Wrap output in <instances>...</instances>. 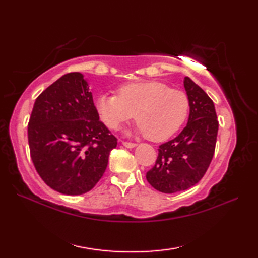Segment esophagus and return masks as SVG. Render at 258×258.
<instances>
[{
  "mask_svg": "<svg viewBox=\"0 0 258 258\" xmlns=\"http://www.w3.org/2000/svg\"><path fill=\"white\" fill-rule=\"evenodd\" d=\"M122 144L125 147H127V149H134V147L136 146L135 143H131V142H122Z\"/></svg>",
  "mask_w": 258,
  "mask_h": 258,
  "instance_id": "esophagus-1",
  "label": "esophagus"
}]
</instances>
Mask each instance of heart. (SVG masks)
<instances>
[{
	"label": "heart",
	"instance_id": "b5f03b06",
	"mask_svg": "<svg viewBox=\"0 0 258 258\" xmlns=\"http://www.w3.org/2000/svg\"><path fill=\"white\" fill-rule=\"evenodd\" d=\"M101 119L116 130L124 122L140 123L138 132L154 142L165 141L182 127L187 118L189 100L184 92L157 81L122 85L118 95L104 93L96 101Z\"/></svg>",
	"mask_w": 258,
	"mask_h": 258
}]
</instances>
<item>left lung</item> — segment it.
<instances>
[{"label":"left lung","instance_id":"left-lung-1","mask_svg":"<svg viewBox=\"0 0 258 258\" xmlns=\"http://www.w3.org/2000/svg\"><path fill=\"white\" fill-rule=\"evenodd\" d=\"M184 87L189 100L187 125L174 140L160 145L155 165L146 173L147 182L166 194L199 183L215 152L218 120L214 103L188 76Z\"/></svg>","mask_w":258,"mask_h":258}]
</instances>
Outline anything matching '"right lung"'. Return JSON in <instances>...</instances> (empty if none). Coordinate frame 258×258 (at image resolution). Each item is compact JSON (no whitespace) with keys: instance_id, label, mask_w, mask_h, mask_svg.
Listing matches in <instances>:
<instances>
[{"instance_id":"obj_1","label":"right lung","mask_w":258,"mask_h":258,"mask_svg":"<svg viewBox=\"0 0 258 258\" xmlns=\"http://www.w3.org/2000/svg\"><path fill=\"white\" fill-rule=\"evenodd\" d=\"M30 153L44 183L65 195L91 190L105 172L117 140L101 120L84 75L68 73L36 98Z\"/></svg>"}]
</instances>
